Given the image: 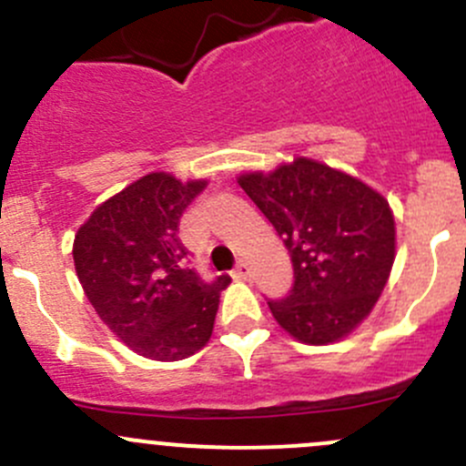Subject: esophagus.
Here are the masks:
<instances>
[{
  "label": "esophagus",
  "instance_id": "1",
  "mask_svg": "<svg viewBox=\"0 0 466 466\" xmlns=\"http://www.w3.org/2000/svg\"><path fill=\"white\" fill-rule=\"evenodd\" d=\"M232 275L237 277V279H246V277L250 275V268H248L246 261H238L237 268H234V270H232Z\"/></svg>",
  "mask_w": 466,
  "mask_h": 466
}]
</instances>
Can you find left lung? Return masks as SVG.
Returning a JSON list of instances; mask_svg holds the SVG:
<instances>
[{"mask_svg": "<svg viewBox=\"0 0 466 466\" xmlns=\"http://www.w3.org/2000/svg\"><path fill=\"white\" fill-rule=\"evenodd\" d=\"M238 185L284 241L293 286L268 299L275 320L307 345L350 336L377 304L394 263L388 200L347 173L298 157Z\"/></svg>", "mask_w": 466, "mask_h": 466, "instance_id": "left-lung-1", "label": "left lung"}]
</instances>
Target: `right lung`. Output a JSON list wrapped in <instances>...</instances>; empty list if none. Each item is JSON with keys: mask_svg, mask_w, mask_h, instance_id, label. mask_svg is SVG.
Returning <instances> with one entry per match:
<instances>
[{"mask_svg": "<svg viewBox=\"0 0 466 466\" xmlns=\"http://www.w3.org/2000/svg\"><path fill=\"white\" fill-rule=\"evenodd\" d=\"M205 185L148 173L98 205L74 238V266L94 311L144 359H187L214 329L229 277L200 279L177 237L182 211Z\"/></svg>", "mask_w": 466, "mask_h": 466, "instance_id": "1", "label": "right lung"}]
</instances>
